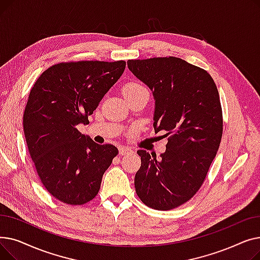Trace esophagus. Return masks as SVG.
I'll list each match as a JSON object with an SVG mask.
<instances>
[{
  "label": "esophagus",
  "instance_id": "esophagus-1",
  "mask_svg": "<svg viewBox=\"0 0 260 260\" xmlns=\"http://www.w3.org/2000/svg\"><path fill=\"white\" fill-rule=\"evenodd\" d=\"M132 151L129 148H127V147H124V146H120L119 147V155H121V156H123V155H127V154H129Z\"/></svg>",
  "mask_w": 260,
  "mask_h": 260
}]
</instances>
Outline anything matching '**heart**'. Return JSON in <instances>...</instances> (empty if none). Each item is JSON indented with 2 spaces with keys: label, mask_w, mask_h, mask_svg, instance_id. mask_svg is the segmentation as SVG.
I'll return each mask as SVG.
<instances>
[{
  "label": "heart",
  "mask_w": 260,
  "mask_h": 260,
  "mask_svg": "<svg viewBox=\"0 0 260 260\" xmlns=\"http://www.w3.org/2000/svg\"><path fill=\"white\" fill-rule=\"evenodd\" d=\"M145 88L142 86V85H140V84H138V83H129V84H127L124 88H123V95L124 94H132V93H136V92H139V91H142V90H144Z\"/></svg>",
  "instance_id": "1"
}]
</instances>
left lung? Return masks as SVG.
<instances>
[{"label":"left lung","mask_w":260,"mask_h":260,"mask_svg":"<svg viewBox=\"0 0 260 260\" xmlns=\"http://www.w3.org/2000/svg\"><path fill=\"white\" fill-rule=\"evenodd\" d=\"M127 67L153 92L155 133L171 135L160 158L137 152L136 193L147 207L169 211L197 193L219 148V93L208 72L180 58L128 60Z\"/></svg>","instance_id":"left-lung-1"}]
</instances>
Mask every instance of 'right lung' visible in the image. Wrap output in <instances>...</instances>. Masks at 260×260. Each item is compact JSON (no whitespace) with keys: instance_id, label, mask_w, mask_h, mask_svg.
I'll return each instance as SVG.
<instances>
[{"instance_id":"1","label":"right lung","mask_w":260,"mask_h":260,"mask_svg":"<svg viewBox=\"0 0 260 260\" xmlns=\"http://www.w3.org/2000/svg\"><path fill=\"white\" fill-rule=\"evenodd\" d=\"M124 61L59 63L36 81L23 127L41 182L58 200L77 206L98 194L104 172L118 155L112 144H98L77 126L125 70Z\"/></svg>"}]
</instances>
